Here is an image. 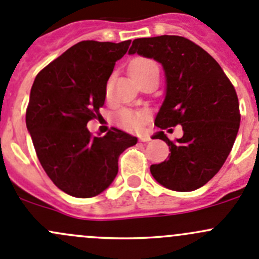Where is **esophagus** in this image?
Returning <instances> with one entry per match:
<instances>
[{
  "mask_svg": "<svg viewBox=\"0 0 259 259\" xmlns=\"http://www.w3.org/2000/svg\"><path fill=\"white\" fill-rule=\"evenodd\" d=\"M139 140L143 143H146L150 140V137H149V135H142V137H139Z\"/></svg>",
  "mask_w": 259,
  "mask_h": 259,
  "instance_id": "obj_1",
  "label": "esophagus"
}]
</instances>
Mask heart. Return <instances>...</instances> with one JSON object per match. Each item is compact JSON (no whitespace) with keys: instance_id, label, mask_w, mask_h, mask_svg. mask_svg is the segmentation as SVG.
Listing matches in <instances>:
<instances>
[{"instance_id":"obj_1","label":"heart","mask_w":259,"mask_h":259,"mask_svg":"<svg viewBox=\"0 0 259 259\" xmlns=\"http://www.w3.org/2000/svg\"><path fill=\"white\" fill-rule=\"evenodd\" d=\"M156 67V65L154 64L151 60L145 59V57H137V59L133 60L129 65V71L132 77H137L138 75L144 74L148 70L154 69ZM145 120V114L143 113H137V111H129L124 110L121 111L119 115V122L124 129L129 130V132H135V130H139L142 127L143 122Z\"/></svg>"}]
</instances>
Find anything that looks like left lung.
<instances>
[{
    "mask_svg": "<svg viewBox=\"0 0 259 259\" xmlns=\"http://www.w3.org/2000/svg\"><path fill=\"white\" fill-rule=\"evenodd\" d=\"M134 54L158 61L165 74V96L155 125L161 130L183 127V137L174 143L164 132L153 135L168 144L170 154L150 166L151 176L176 192L198 189L218 173L238 134L236 90L218 62L182 36L137 38L129 49Z\"/></svg>",
    "mask_w": 259,
    "mask_h": 259,
    "instance_id": "8db88e82",
    "label": "left lung"
}]
</instances>
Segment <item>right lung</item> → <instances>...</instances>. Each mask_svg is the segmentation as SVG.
Returning <instances> with one entry per match:
<instances>
[{
  "mask_svg": "<svg viewBox=\"0 0 259 259\" xmlns=\"http://www.w3.org/2000/svg\"><path fill=\"white\" fill-rule=\"evenodd\" d=\"M132 41H81L38 72L31 88L26 126L49 178L76 198H91L114 182L122 151L138 139L113 127L93 137L89 120L100 117L115 62Z\"/></svg>",
  "mask_w": 259,
  "mask_h": 259,
  "instance_id": "add662e5",
  "label": "right lung"
}]
</instances>
